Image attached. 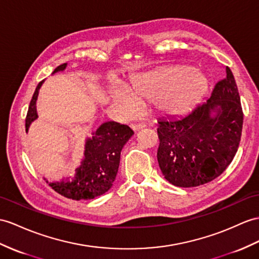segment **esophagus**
I'll list each match as a JSON object with an SVG mask.
<instances>
[{"mask_svg": "<svg viewBox=\"0 0 259 259\" xmlns=\"http://www.w3.org/2000/svg\"><path fill=\"white\" fill-rule=\"evenodd\" d=\"M131 127L134 132H137V131L143 130L145 127V124H132Z\"/></svg>", "mask_w": 259, "mask_h": 259, "instance_id": "1", "label": "esophagus"}]
</instances>
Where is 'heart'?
Returning a JSON list of instances; mask_svg holds the SVG:
<instances>
[{
    "label": "heart",
    "mask_w": 259,
    "mask_h": 259,
    "mask_svg": "<svg viewBox=\"0 0 259 259\" xmlns=\"http://www.w3.org/2000/svg\"><path fill=\"white\" fill-rule=\"evenodd\" d=\"M205 87L206 79L201 72L189 68H170L138 74L130 82L128 91L119 84H112L111 98L125 116L137 113L138 100L149 99H153L158 111L179 114L197 102Z\"/></svg>",
    "instance_id": "1"
}]
</instances>
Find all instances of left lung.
Returning a JSON list of instances; mask_svg holds the SVG:
<instances>
[{"instance_id":"left-lung-1","label":"left lung","mask_w":259,"mask_h":259,"mask_svg":"<svg viewBox=\"0 0 259 259\" xmlns=\"http://www.w3.org/2000/svg\"><path fill=\"white\" fill-rule=\"evenodd\" d=\"M243 110L231 69L210 99L179 117L158 119L157 159L170 184L198 187L229 167L242 136Z\"/></svg>"}]
</instances>
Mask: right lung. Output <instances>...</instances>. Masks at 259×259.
I'll use <instances>...</instances> for the list:
<instances>
[{
	"mask_svg": "<svg viewBox=\"0 0 259 259\" xmlns=\"http://www.w3.org/2000/svg\"><path fill=\"white\" fill-rule=\"evenodd\" d=\"M67 64L57 67L53 73L64 71ZM44 81L36 87L27 112L25 127L28 131L31 122L38 117L36 101ZM134 132L127 125L117 122H106L92 133L85 142L84 158L75 169L74 178H67L60 182H50L56 192L72 200H90L105 193L115 180L119 157L124 145L133 136ZM48 182V181H46Z\"/></svg>",
	"mask_w": 259,
	"mask_h": 259,
	"instance_id": "right-lung-1",
	"label": "right lung"
}]
</instances>
